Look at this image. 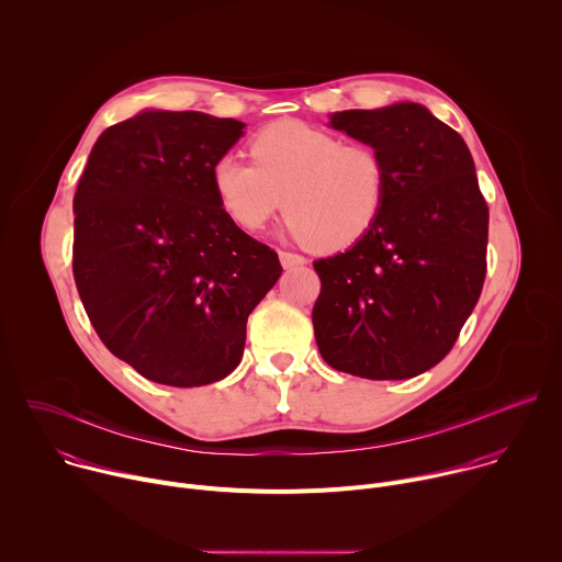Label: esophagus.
Listing matches in <instances>:
<instances>
[{"mask_svg":"<svg viewBox=\"0 0 562 562\" xmlns=\"http://www.w3.org/2000/svg\"><path fill=\"white\" fill-rule=\"evenodd\" d=\"M280 262L284 269H293V267H302L306 260L297 254H291V251H280Z\"/></svg>","mask_w":562,"mask_h":562,"instance_id":"esophagus-1","label":"esophagus"}]
</instances>
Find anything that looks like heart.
Here are the masks:
<instances>
[{
	"label": "heart",
	"mask_w": 562,
	"mask_h": 562,
	"mask_svg": "<svg viewBox=\"0 0 562 562\" xmlns=\"http://www.w3.org/2000/svg\"><path fill=\"white\" fill-rule=\"evenodd\" d=\"M249 150L254 162L226 153L211 169L217 202L239 228H262L286 202V231L336 254L358 245L384 211L389 169L373 146L278 120L251 137Z\"/></svg>",
	"instance_id": "heart-1"
}]
</instances>
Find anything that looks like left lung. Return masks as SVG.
Masks as SVG:
<instances>
[{
    "instance_id": "1",
    "label": "left lung",
    "mask_w": 562,
    "mask_h": 562,
    "mask_svg": "<svg viewBox=\"0 0 562 562\" xmlns=\"http://www.w3.org/2000/svg\"><path fill=\"white\" fill-rule=\"evenodd\" d=\"M331 126L384 157L389 200L358 245L313 262L315 342L338 371L414 378L451 351L483 291L490 209L464 139L425 106L342 111Z\"/></svg>"
}]
</instances>
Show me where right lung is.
<instances>
[{
  "label": "right lung",
  "instance_id": "1",
  "mask_svg": "<svg viewBox=\"0 0 562 562\" xmlns=\"http://www.w3.org/2000/svg\"><path fill=\"white\" fill-rule=\"evenodd\" d=\"M245 124L144 111L109 126L79 178L72 276L106 349L139 375L202 386L243 360L278 254L220 206L211 169Z\"/></svg>",
  "mask_w": 562,
  "mask_h": 562
}]
</instances>
